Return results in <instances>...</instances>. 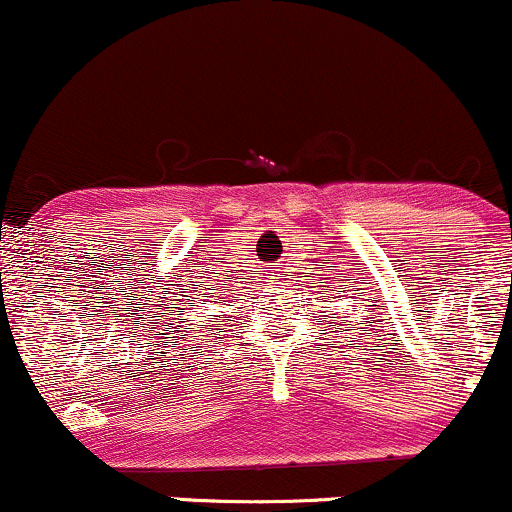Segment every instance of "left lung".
I'll return each mask as SVG.
<instances>
[{
    "instance_id": "obj_1",
    "label": "left lung",
    "mask_w": 512,
    "mask_h": 512,
    "mask_svg": "<svg viewBox=\"0 0 512 512\" xmlns=\"http://www.w3.org/2000/svg\"><path fill=\"white\" fill-rule=\"evenodd\" d=\"M346 281H349V279H346ZM332 298H342V296H332V291H330V296H327V303H332ZM320 301H322V298H320ZM361 325H363V322H361ZM361 330H363V327H361Z\"/></svg>"
}]
</instances>
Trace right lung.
I'll list each match as a JSON object with an SVG mask.
<instances>
[{
	"instance_id": "1",
	"label": "right lung",
	"mask_w": 512,
	"mask_h": 512,
	"mask_svg": "<svg viewBox=\"0 0 512 512\" xmlns=\"http://www.w3.org/2000/svg\"><path fill=\"white\" fill-rule=\"evenodd\" d=\"M199 284H202V286H197V284H192V286H197V289H199V296H202L204 298V301H209V303H219V298H223V296H226V284H223V291H216V284H211V289H207V286L209 284H204V281H199ZM207 290L208 293L204 294L203 291ZM187 296H197V293L195 291H190V293H187ZM214 297L215 301L211 302L210 298ZM185 301H187V298H185Z\"/></svg>"
}]
</instances>
